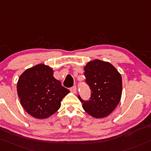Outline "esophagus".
Wrapping results in <instances>:
<instances>
[{
    "label": "esophagus",
    "mask_w": 151,
    "mask_h": 151,
    "mask_svg": "<svg viewBox=\"0 0 151 151\" xmlns=\"http://www.w3.org/2000/svg\"><path fill=\"white\" fill-rule=\"evenodd\" d=\"M71 92L72 93H74V94H75L76 92H77V88H76V86H74L71 89Z\"/></svg>",
    "instance_id": "obj_1"
}]
</instances>
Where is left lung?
Returning <instances> with one entry per match:
<instances>
[{
    "instance_id": "obj_1",
    "label": "left lung",
    "mask_w": 151,
    "mask_h": 151,
    "mask_svg": "<svg viewBox=\"0 0 151 151\" xmlns=\"http://www.w3.org/2000/svg\"><path fill=\"white\" fill-rule=\"evenodd\" d=\"M86 82L91 90L89 101L79 96L82 108L96 119L108 116L119 104L122 93L121 74L108 61H90L84 66Z\"/></svg>"
}]
</instances>
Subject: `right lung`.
<instances>
[{
    "mask_svg": "<svg viewBox=\"0 0 151 151\" xmlns=\"http://www.w3.org/2000/svg\"><path fill=\"white\" fill-rule=\"evenodd\" d=\"M53 69L39 63L26 69L17 82L20 104L29 115L46 119L61 107V102L69 90L53 77Z\"/></svg>",
    "mask_w": 151,
    "mask_h": 151,
    "instance_id": "obj_1",
    "label": "right lung"
}]
</instances>
